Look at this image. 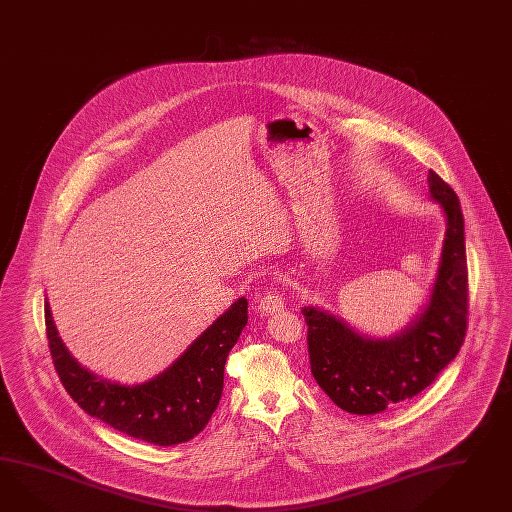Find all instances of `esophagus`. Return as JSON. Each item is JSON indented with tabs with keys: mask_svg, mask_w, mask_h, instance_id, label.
<instances>
[{
	"mask_svg": "<svg viewBox=\"0 0 512 512\" xmlns=\"http://www.w3.org/2000/svg\"><path fill=\"white\" fill-rule=\"evenodd\" d=\"M256 308H258L260 314L271 315L275 314V312H280V310L284 308V301H282V297H280L278 291L271 289V291L263 293L262 297H258Z\"/></svg>",
	"mask_w": 512,
	"mask_h": 512,
	"instance_id": "obj_1",
	"label": "esophagus"
}]
</instances>
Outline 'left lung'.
Listing matches in <instances>:
<instances>
[{"instance_id": "1", "label": "left lung", "mask_w": 512, "mask_h": 512, "mask_svg": "<svg viewBox=\"0 0 512 512\" xmlns=\"http://www.w3.org/2000/svg\"><path fill=\"white\" fill-rule=\"evenodd\" d=\"M429 193L446 215V237L427 306L392 338L358 334L340 317L304 306L312 375L351 414H379L433 384L459 354L468 327V265L459 197L429 171Z\"/></svg>"}]
</instances>
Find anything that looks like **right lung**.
Instances as JSON below:
<instances>
[{
	"label": "right lung",
	"instance_id": "right-lung-1",
	"mask_svg": "<svg viewBox=\"0 0 512 512\" xmlns=\"http://www.w3.org/2000/svg\"><path fill=\"white\" fill-rule=\"evenodd\" d=\"M249 302L237 299L189 345L171 367L143 384L124 386L102 379L68 353L44 301L53 366L68 395L92 418L154 446H176L195 438L221 401L224 364L247 325Z\"/></svg>",
	"mask_w": 512,
	"mask_h": 512
}]
</instances>
